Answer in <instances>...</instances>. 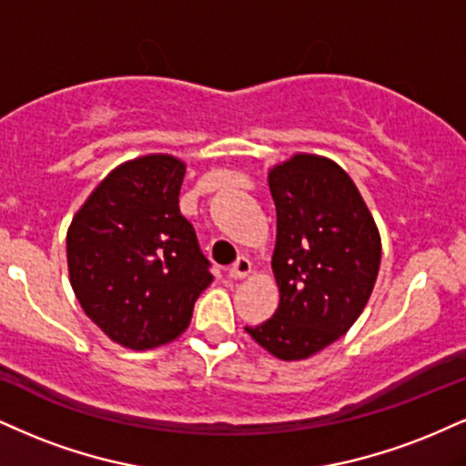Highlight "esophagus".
Wrapping results in <instances>:
<instances>
[{"instance_id": "1", "label": "esophagus", "mask_w": 466, "mask_h": 466, "mask_svg": "<svg viewBox=\"0 0 466 466\" xmlns=\"http://www.w3.org/2000/svg\"><path fill=\"white\" fill-rule=\"evenodd\" d=\"M249 271H251V262L248 260V258H238V260L228 268V276L234 279H243L249 276Z\"/></svg>"}]
</instances>
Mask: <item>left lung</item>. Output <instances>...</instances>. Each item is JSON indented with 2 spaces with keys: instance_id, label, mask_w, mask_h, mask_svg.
Segmentation results:
<instances>
[{
  "instance_id": "left-lung-1",
  "label": "left lung",
  "mask_w": 466,
  "mask_h": 466,
  "mask_svg": "<svg viewBox=\"0 0 466 466\" xmlns=\"http://www.w3.org/2000/svg\"><path fill=\"white\" fill-rule=\"evenodd\" d=\"M278 237L279 306L245 328L282 360H304L354 325L371 297L382 243L351 177L321 156L297 154L268 171Z\"/></svg>"
}]
</instances>
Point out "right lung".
<instances>
[{"label": "right lung", "instance_id": "obj_1", "mask_svg": "<svg viewBox=\"0 0 466 466\" xmlns=\"http://www.w3.org/2000/svg\"><path fill=\"white\" fill-rule=\"evenodd\" d=\"M184 173L187 165L169 154L123 162L66 232L69 278L82 310L130 350L177 339L212 282L195 229L179 215Z\"/></svg>", "mask_w": 466, "mask_h": 466}]
</instances>
